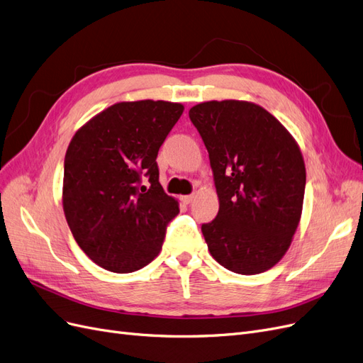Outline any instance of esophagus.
<instances>
[{"instance_id": "obj_1", "label": "esophagus", "mask_w": 363, "mask_h": 363, "mask_svg": "<svg viewBox=\"0 0 363 363\" xmlns=\"http://www.w3.org/2000/svg\"><path fill=\"white\" fill-rule=\"evenodd\" d=\"M194 194H186V196H181V201L185 203V205H189V203H191L193 201H194Z\"/></svg>"}]
</instances>
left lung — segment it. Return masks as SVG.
<instances>
[{
    "instance_id": "obj_1",
    "label": "left lung",
    "mask_w": 363,
    "mask_h": 363,
    "mask_svg": "<svg viewBox=\"0 0 363 363\" xmlns=\"http://www.w3.org/2000/svg\"><path fill=\"white\" fill-rule=\"evenodd\" d=\"M209 155L218 214L202 225L213 258L238 274L270 270L298 226L306 169L294 138L252 102L209 101L189 111Z\"/></svg>"
}]
</instances>
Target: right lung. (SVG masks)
<instances>
[{"label": "right lung", "mask_w": 363, "mask_h": 363, "mask_svg": "<svg viewBox=\"0 0 363 363\" xmlns=\"http://www.w3.org/2000/svg\"><path fill=\"white\" fill-rule=\"evenodd\" d=\"M181 104L119 102L74 135L65 157L63 209L78 245L113 273H133L161 252L178 202L160 184L157 155Z\"/></svg>", "instance_id": "add662e5"}]
</instances>
